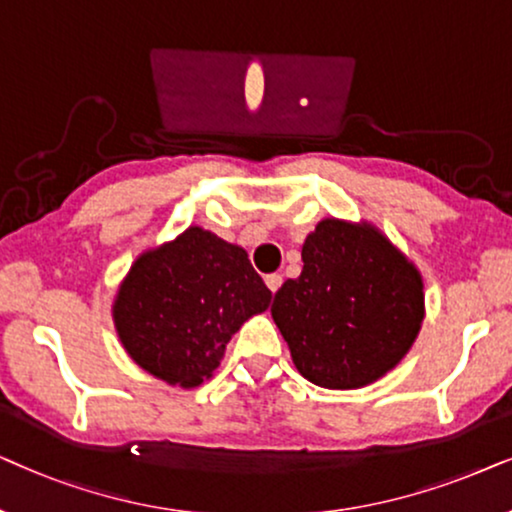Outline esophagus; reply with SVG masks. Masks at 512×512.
<instances>
[{
  "instance_id": "1",
  "label": "esophagus",
  "mask_w": 512,
  "mask_h": 512,
  "mask_svg": "<svg viewBox=\"0 0 512 512\" xmlns=\"http://www.w3.org/2000/svg\"><path fill=\"white\" fill-rule=\"evenodd\" d=\"M264 283H267V288H269L271 292H276L278 288H281L283 276H281V274H269V276H264Z\"/></svg>"
}]
</instances>
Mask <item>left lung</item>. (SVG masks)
I'll return each mask as SVG.
<instances>
[{
	"instance_id": "8db88e82",
	"label": "left lung",
	"mask_w": 512,
	"mask_h": 512,
	"mask_svg": "<svg viewBox=\"0 0 512 512\" xmlns=\"http://www.w3.org/2000/svg\"><path fill=\"white\" fill-rule=\"evenodd\" d=\"M302 276L271 304L292 363L311 384L360 388L403 360L424 320L419 271L370 224L323 220L302 248Z\"/></svg>"
}]
</instances>
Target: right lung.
<instances>
[{
	"label": "right lung",
	"mask_w": 512,
	"mask_h": 512,
	"mask_svg": "<svg viewBox=\"0 0 512 512\" xmlns=\"http://www.w3.org/2000/svg\"><path fill=\"white\" fill-rule=\"evenodd\" d=\"M269 302L248 252L189 227L138 257L114 302V323L140 367L168 384L199 386L217 370L231 335Z\"/></svg>",
	"instance_id": "add662e5"
}]
</instances>
